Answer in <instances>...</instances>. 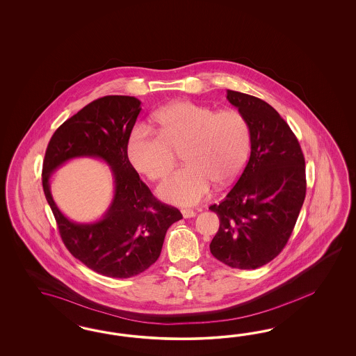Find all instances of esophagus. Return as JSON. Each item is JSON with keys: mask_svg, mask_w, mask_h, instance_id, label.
<instances>
[{"mask_svg": "<svg viewBox=\"0 0 356 356\" xmlns=\"http://www.w3.org/2000/svg\"><path fill=\"white\" fill-rule=\"evenodd\" d=\"M181 214H183L184 218H193V216H195L193 210H189V209L181 210Z\"/></svg>", "mask_w": 356, "mask_h": 356, "instance_id": "esophagus-1", "label": "esophagus"}]
</instances>
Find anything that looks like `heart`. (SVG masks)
<instances>
[{"label":"heart","instance_id":"heart-1","mask_svg":"<svg viewBox=\"0 0 356 356\" xmlns=\"http://www.w3.org/2000/svg\"><path fill=\"white\" fill-rule=\"evenodd\" d=\"M156 130L138 125L130 133L128 156L133 167L152 181L172 171L176 152L184 149L186 165L163 183L158 193L176 205L202 201L211 184L227 186L244 170L250 151L248 120L235 109L216 112L193 102H175L154 113Z\"/></svg>","mask_w":356,"mask_h":356}]
</instances>
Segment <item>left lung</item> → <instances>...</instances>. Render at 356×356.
Wrapping results in <instances>:
<instances>
[{
	"mask_svg": "<svg viewBox=\"0 0 356 356\" xmlns=\"http://www.w3.org/2000/svg\"><path fill=\"white\" fill-rule=\"evenodd\" d=\"M227 99L248 120L250 156L226 198L209 207L220 222L210 252L231 268L257 269L291 236L305 198V161L291 128L266 102L232 90Z\"/></svg>",
	"mask_w": 356,
	"mask_h": 356,
	"instance_id": "8db88e82",
	"label": "left lung"
}]
</instances>
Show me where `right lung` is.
<instances>
[{
    "label": "right lung",
    "instance_id": "1",
    "mask_svg": "<svg viewBox=\"0 0 356 356\" xmlns=\"http://www.w3.org/2000/svg\"><path fill=\"white\" fill-rule=\"evenodd\" d=\"M140 112L134 97L108 95L87 104L56 130L43 162V189L67 250L88 269L111 278H130L159 259L167 229L181 213L151 193L128 158V140ZM79 156L104 160L115 179V195L95 224H74L54 204L49 177Z\"/></svg>",
    "mask_w": 356,
    "mask_h": 356
}]
</instances>
